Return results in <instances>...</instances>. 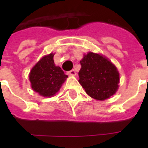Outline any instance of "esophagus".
<instances>
[{"mask_svg":"<svg viewBox=\"0 0 148 148\" xmlns=\"http://www.w3.org/2000/svg\"><path fill=\"white\" fill-rule=\"evenodd\" d=\"M66 73H67V75H70V76H73V75H75V74H76V73H75V71L74 70H70V71H68Z\"/></svg>","mask_w":148,"mask_h":148,"instance_id":"obj_1","label":"esophagus"}]
</instances>
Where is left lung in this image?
Returning a JSON list of instances; mask_svg holds the SVG:
<instances>
[{
    "label": "left lung",
    "mask_w": 148,
    "mask_h": 148,
    "mask_svg": "<svg viewBox=\"0 0 148 148\" xmlns=\"http://www.w3.org/2000/svg\"><path fill=\"white\" fill-rule=\"evenodd\" d=\"M80 64L78 82L90 97L102 101L116 92L119 73L106 57L90 52L84 56Z\"/></svg>",
    "instance_id": "left-lung-1"
}]
</instances>
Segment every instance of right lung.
Returning a JSON list of instances; mask_svg holds the SVG:
<instances>
[{
    "label": "right lung",
    "mask_w": 148,
    "mask_h": 148,
    "mask_svg": "<svg viewBox=\"0 0 148 148\" xmlns=\"http://www.w3.org/2000/svg\"><path fill=\"white\" fill-rule=\"evenodd\" d=\"M53 53L44 56L32 67L29 81L32 90L44 97H51L61 88L67 75L61 67L56 66Z\"/></svg>",
    "instance_id": "obj_1"
}]
</instances>
